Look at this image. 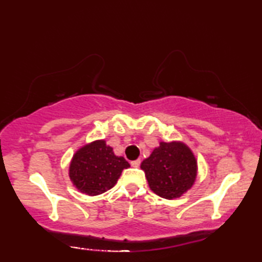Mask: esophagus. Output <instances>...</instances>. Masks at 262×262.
<instances>
[{"instance_id":"1","label":"esophagus","mask_w":262,"mask_h":262,"mask_svg":"<svg viewBox=\"0 0 262 262\" xmlns=\"http://www.w3.org/2000/svg\"><path fill=\"white\" fill-rule=\"evenodd\" d=\"M130 164H132V166H134V167H139V166H140V164H141V161H140V159H136V161H133Z\"/></svg>"}]
</instances>
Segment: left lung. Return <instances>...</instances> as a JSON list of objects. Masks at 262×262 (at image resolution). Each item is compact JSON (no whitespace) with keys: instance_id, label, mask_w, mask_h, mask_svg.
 Wrapping results in <instances>:
<instances>
[{"instance_id":"obj_1","label":"left lung","mask_w":262,"mask_h":262,"mask_svg":"<svg viewBox=\"0 0 262 262\" xmlns=\"http://www.w3.org/2000/svg\"><path fill=\"white\" fill-rule=\"evenodd\" d=\"M141 168L155 194L173 200L192 188L198 176V161L184 142H161L141 163Z\"/></svg>"}]
</instances>
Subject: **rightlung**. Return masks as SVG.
<instances>
[{"label": "right lung", "instance_id": "obj_1", "mask_svg": "<svg viewBox=\"0 0 262 262\" xmlns=\"http://www.w3.org/2000/svg\"><path fill=\"white\" fill-rule=\"evenodd\" d=\"M125 158L115 156L104 140L92 141L74 154L69 178L79 192L90 196L105 193L117 184L121 172L129 167Z\"/></svg>", "mask_w": 262, "mask_h": 262}]
</instances>
